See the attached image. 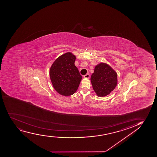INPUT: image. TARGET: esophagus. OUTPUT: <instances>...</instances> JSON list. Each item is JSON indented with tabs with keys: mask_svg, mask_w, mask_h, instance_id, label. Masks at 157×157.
Masks as SVG:
<instances>
[{
	"mask_svg": "<svg viewBox=\"0 0 157 157\" xmlns=\"http://www.w3.org/2000/svg\"><path fill=\"white\" fill-rule=\"evenodd\" d=\"M84 78H90V75L88 74H86L85 75H84Z\"/></svg>",
	"mask_w": 157,
	"mask_h": 157,
	"instance_id": "1",
	"label": "esophagus"
}]
</instances>
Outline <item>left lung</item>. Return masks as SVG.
<instances>
[{
    "label": "left lung",
    "instance_id": "left-lung-1",
    "mask_svg": "<svg viewBox=\"0 0 157 157\" xmlns=\"http://www.w3.org/2000/svg\"><path fill=\"white\" fill-rule=\"evenodd\" d=\"M90 81L96 95L98 97H105L117 86V73L108 64L100 63L95 67Z\"/></svg>",
    "mask_w": 157,
    "mask_h": 157
}]
</instances>
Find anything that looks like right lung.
<instances>
[{
  "instance_id": "add662e5",
  "label": "right lung",
  "mask_w": 157,
  "mask_h": 157,
  "mask_svg": "<svg viewBox=\"0 0 157 157\" xmlns=\"http://www.w3.org/2000/svg\"><path fill=\"white\" fill-rule=\"evenodd\" d=\"M75 59L72 53H65L59 56L51 67V81L54 90L61 95H72L79 86L82 76L74 64Z\"/></svg>"
}]
</instances>
